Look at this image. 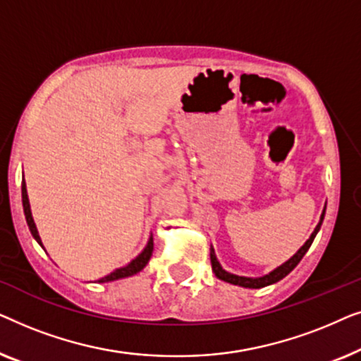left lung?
I'll use <instances>...</instances> for the list:
<instances>
[{
	"label": "left lung",
	"mask_w": 361,
	"mask_h": 361,
	"mask_svg": "<svg viewBox=\"0 0 361 361\" xmlns=\"http://www.w3.org/2000/svg\"><path fill=\"white\" fill-rule=\"evenodd\" d=\"M325 209H327V204H325L324 210H322V215H320V220L317 226H315L312 235L309 236V240L305 241V243L300 246V248L295 251V253L290 256L288 261H284L283 264L278 266V268H274L273 271H269L268 274L264 276H259V278H248V276H238V274H231L228 271H225L221 268V264L219 263V259H216V255H215V250L214 246H210V263H212V271H214L215 276L221 281H225V283H230L233 286H240V288H248V289H259V288H264V286H269V284H274L281 281L283 278H286L290 271H293L295 266L299 264V261L304 258V255L307 253V250L310 248V245H312V241L315 238V235L319 233L320 230V225H322L324 221V216H325Z\"/></svg>",
	"instance_id": "left-lung-1"
}]
</instances>
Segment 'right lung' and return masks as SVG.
<instances>
[{
	"label": "right lung",
	"mask_w": 361,
	"mask_h": 361,
	"mask_svg": "<svg viewBox=\"0 0 361 361\" xmlns=\"http://www.w3.org/2000/svg\"><path fill=\"white\" fill-rule=\"evenodd\" d=\"M21 195H23V209H24V216H26V221H27V226H29V231H31V235L34 236V240L37 241L39 245L42 246V240L41 236H39V231H37V226L34 224V219H32V214H31V205H29V197H27V189H26V180L23 179L21 182ZM152 250H154V241H152V235L149 236V240H147V243L145 246V250L141 251L140 255L136 256L135 259H131L130 263L126 266H121V268H118L113 271V273L106 274L105 278H100L98 279V283H111V281H118V279H123V278H130V276H135L140 273V271L145 269V266L147 264V261L151 259V255H152Z\"/></svg>",
	"instance_id": "obj_1"
}]
</instances>
